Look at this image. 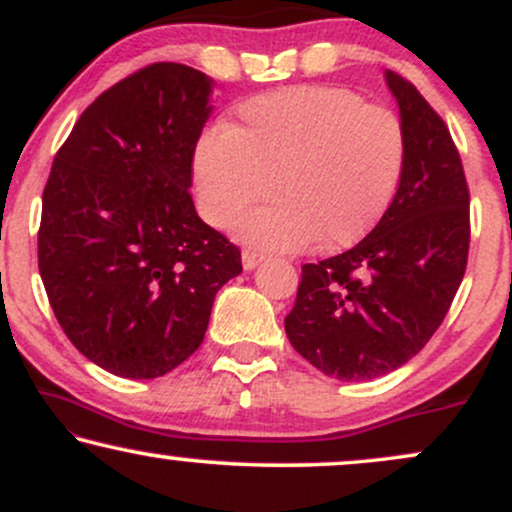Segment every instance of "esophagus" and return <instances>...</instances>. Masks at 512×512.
<instances>
[{
	"mask_svg": "<svg viewBox=\"0 0 512 512\" xmlns=\"http://www.w3.org/2000/svg\"><path fill=\"white\" fill-rule=\"evenodd\" d=\"M262 260H264V255H260V252L243 250V269H245V272H252V269H255Z\"/></svg>",
	"mask_w": 512,
	"mask_h": 512,
	"instance_id": "obj_1",
	"label": "esophagus"
}]
</instances>
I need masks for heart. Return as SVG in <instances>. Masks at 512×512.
Listing matches in <instances>:
<instances>
[{
  "label": "heart",
  "mask_w": 512,
  "mask_h": 512,
  "mask_svg": "<svg viewBox=\"0 0 512 512\" xmlns=\"http://www.w3.org/2000/svg\"><path fill=\"white\" fill-rule=\"evenodd\" d=\"M404 129L392 110L334 86L262 93L228 129L202 134L192 178L211 226L231 228L264 197L274 204L240 223L257 248H349L368 236L395 197Z\"/></svg>",
  "instance_id": "b5f03b06"
}]
</instances>
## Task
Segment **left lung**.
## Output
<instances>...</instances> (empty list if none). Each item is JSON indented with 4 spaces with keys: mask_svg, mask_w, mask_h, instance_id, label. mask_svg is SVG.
Returning <instances> with one entry per match:
<instances>
[{
    "mask_svg": "<svg viewBox=\"0 0 512 512\" xmlns=\"http://www.w3.org/2000/svg\"><path fill=\"white\" fill-rule=\"evenodd\" d=\"M404 129L397 195L342 255L303 264L284 320L293 349L344 383L392 373L424 349L467 267L469 192L455 144L426 98L385 72Z\"/></svg>",
    "mask_w": 512,
    "mask_h": 512,
    "instance_id": "1",
    "label": "left lung"
}]
</instances>
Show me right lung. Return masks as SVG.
<instances>
[{
	"label": "right lung",
	"mask_w": 512,
	"mask_h": 512,
	"mask_svg": "<svg viewBox=\"0 0 512 512\" xmlns=\"http://www.w3.org/2000/svg\"><path fill=\"white\" fill-rule=\"evenodd\" d=\"M214 81L158 62L101 93L52 163L38 267L57 322L88 361L129 380L190 358L240 250L197 216L192 156Z\"/></svg>",
	"instance_id": "obj_1"
}]
</instances>
